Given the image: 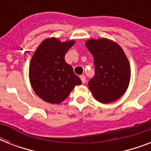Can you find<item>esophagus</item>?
<instances>
[{"instance_id":"34e87169","label":"esophagus","mask_w":151,"mask_h":151,"mask_svg":"<svg viewBox=\"0 0 151 151\" xmlns=\"http://www.w3.org/2000/svg\"><path fill=\"white\" fill-rule=\"evenodd\" d=\"M81 80V81H82L83 84H85V82H86V78H85V75H81L80 77Z\"/></svg>"}]
</instances>
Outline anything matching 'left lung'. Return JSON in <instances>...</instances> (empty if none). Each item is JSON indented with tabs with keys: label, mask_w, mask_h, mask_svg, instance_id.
I'll use <instances>...</instances> for the list:
<instances>
[{
	"label": "left lung",
	"mask_w": 151,
	"mask_h": 151,
	"mask_svg": "<svg viewBox=\"0 0 151 151\" xmlns=\"http://www.w3.org/2000/svg\"><path fill=\"white\" fill-rule=\"evenodd\" d=\"M85 45L94 58L95 76L88 88L96 100L110 103L123 96L129 87L131 70L124 51L106 38L90 39Z\"/></svg>",
	"instance_id": "obj_1"
}]
</instances>
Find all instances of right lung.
<instances>
[{
	"label": "right lung",
	"instance_id": "obj_1",
	"mask_svg": "<svg viewBox=\"0 0 151 151\" xmlns=\"http://www.w3.org/2000/svg\"><path fill=\"white\" fill-rule=\"evenodd\" d=\"M74 43L51 37L42 41L34 52L29 65V81L35 93L44 101L59 104L76 85L81 84L73 67L65 61V55Z\"/></svg>",
	"mask_w": 151,
	"mask_h": 151
}]
</instances>
